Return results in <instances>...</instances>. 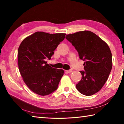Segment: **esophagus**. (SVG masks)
<instances>
[{"instance_id": "1", "label": "esophagus", "mask_w": 124, "mask_h": 124, "mask_svg": "<svg viewBox=\"0 0 124 124\" xmlns=\"http://www.w3.org/2000/svg\"><path fill=\"white\" fill-rule=\"evenodd\" d=\"M65 72H67V73H71L72 72V70L70 69V70H65Z\"/></svg>"}]
</instances>
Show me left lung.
<instances>
[{
  "mask_svg": "<svg viewBox=\"0 0 124 124\" xmlns=\"http://www.w3.org/2000/svg\"><path fill=\"white\" fill-rule=\"evenodd\" d=\"M65 38L75 47L80 59L85 61V71H80L82 77L76 88L84 95L97 93L106 83L112 69V54L109 47L89 31L67 35Z\"/></svg>",
  "mask_w": 124,
  "mask_h": 124,
  "instance_id": "left-lung-1",
  "label": "left lung"
}]
</instances>
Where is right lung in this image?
Listing matches in <instances>:
<instances>
[{"label": "right lung", "mask_w": 124, "mask_h": 124, "mask_svg": "<svg viewBox=\"0 0 124 124\" xmlns=\"http://www.w3.org/2000/svg\"><path fill=\"white\" fill-rule=\"evenodd\" d=\"M65 33L36 32L23 40L18 49V65L24 83L34 93L48 95L56 90L64 71L47 63L64 40Z\"/></svg>", "instance_id": "1"}]
</instances>
